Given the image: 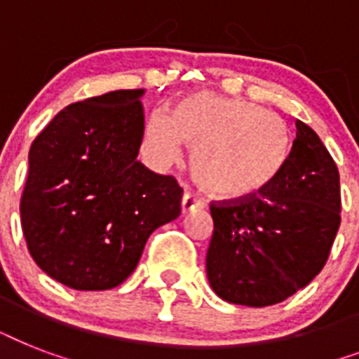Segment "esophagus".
Returning <instances> with one entry per match:
<instances>
[{
  "instance_id": "obj_1",
  "label": "esophagus",
  "mask_w": 359,
  "mask_h": 359,
  "mask_svg": "<svg viewBox=\"0 0 359 359\" xmlns=\"http://www.w3.org/2000/svg\"><path fill=\"white\" fill-rule=\"evenodd\" d=\"M205 207V201L196 197L190 191H184V196L180 199V210L182 212H190V210H196V208H203Z\"/></svg>"
}]
</instances>
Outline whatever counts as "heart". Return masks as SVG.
I'll list each match as a JSON object with an SVG mask.
<instances>
[{
  "label": "heart",
  "instance_id": "obj_1",
  "mask_svg": "<svg viewBox=\"0 0 359 359\" xmlns=\"http://www.w3.org/2000/svg\"><path fill=\"white\" fill-rule=\"evenodd\" d=\"M182 141L194 147L191 173L210 196L224 199L261 194L287 165L290 137L283 121L240 98L196 93L173 115L156 109L145 124V145L160 163L180 158Z\"/></svg>",
  "mask_w": 359,
  "mask_h": 359
}]
</instances>
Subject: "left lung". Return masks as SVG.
Instances as JSON below:
<instances>
[{
  "instance_id": "1",
  "label": "left lung",
  "mask_w": 359,
  "mask_h": 359,
  "mask_svg": "<svg viewBox=\"0 0 359 359\" xmlns=\"http://www.w3.org/2000/svg\"><path fill=\"white\" fill-rule=\"evenodd\" d=\"M212 290L229 304L273 306L309 285L341 224L339 171L315 130L296 121L287 165L255 196L210 205Z\"/></svg>"
}]
</instances>
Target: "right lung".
Masks as SVG:
<instances>
[{"instance_id":"add662e5","label":"right lung","mask_w":359,"mask_h":359,"mask_svg":"<svg viewBox=\"0 0 359 359\" xmlns=\"http://www.w3.org/2000/svg\"><path fill=\"white\" fill-rule=\"evenodd\" d=\"M143 89L61 109L29 149L20 201L27 250L76 290H108L134 272L147 238L180 214L182 188L137 162Z\"/></svg>"}]
</instances>
